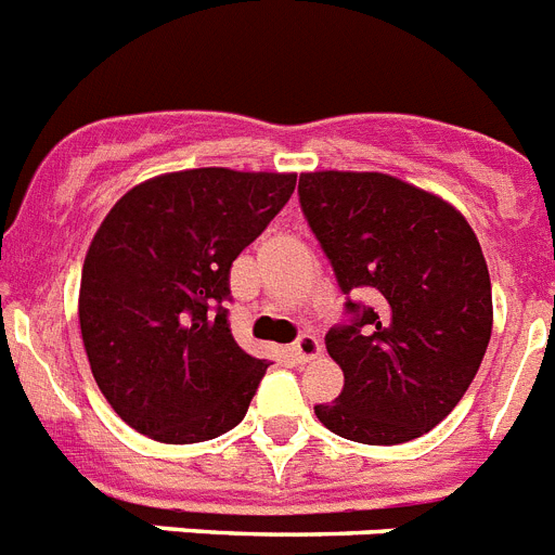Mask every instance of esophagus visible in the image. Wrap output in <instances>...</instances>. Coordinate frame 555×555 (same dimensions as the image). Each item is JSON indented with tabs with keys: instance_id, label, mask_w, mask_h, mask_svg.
I'll use <instances>...</instances> for the list:
<instances>
[{
	"instance_id": "34e87169",
	"label": "esophagus",
	"mask_w": 555,
	"mask_h": 555,
	"mask_svg": "<svg viewBox=\"0 0 555 555\" xmlns=\"http://www.w3.org/2000/svg\"><path fill=\"white\" fill-rule=\"evenodd\" d=\"M320 352H322L320 338L311 336V333H302V336L292 345V356L297 358V364H308V361H313Z\"/></svg>"
}]
</instances>
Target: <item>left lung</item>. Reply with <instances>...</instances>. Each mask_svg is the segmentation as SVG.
<instances>
[{
  "instance_id": "obj_1",
  "label": "left lung",
  "mask_w": 555,
  "mask_h": 555,
  "mask_svg": "<svg viewBox=\"0 0 555 555\" xmlns=\"http://www.w3.org/2000/svg\"><path fill=\"white\" fill-rule=\"evenodd\" d=\"M300 205L347 297L325 345L345 372L336 436L403 444L459 405L492 336V283L473 228L442 197L380 171H306Z\"/></svg>"
}]
</instances>
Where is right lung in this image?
I'll return each mask as SVG.
<instances>
[{
  "label": "right lung",
  "instance_id": "1",
  "mask_svg": "<svg viewBox=\"0 0 555 555\" xmlns=\"http://www.w3.org/2000/svg\"><path fill=\"white\" fill-rule=\"evenodd\" d=\"M297 175L169 171L130 189L88 247L80 331L111 409L155 442H208L242 423L267 361L235 345L230 267Z\"/></svg>",
  "mask_w": 555,
  "mask_h": 555
}]
</instances>
